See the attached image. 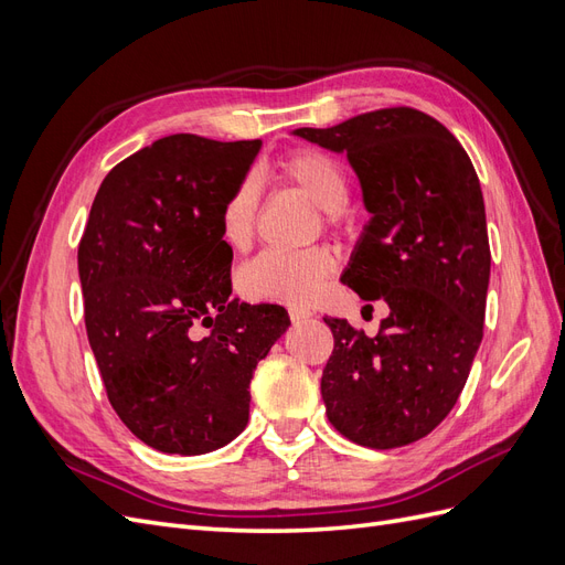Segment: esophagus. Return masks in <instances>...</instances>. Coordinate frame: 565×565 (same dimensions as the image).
<instances>
[{"label": "esophagus", "instance_id": "34e87169", "mask_svg": "<svg viewBox=\"0 0 565 565\" xmlns=\"http://www.w3.org/2000/svg\"><path fill=\"white\" fill-rule=\"evenodd\" d=\"M289 318H292V322H303V320L311 318V311L299 309V306H289Z\"/></svg>", "mask_w": 565, "mask_h": 565}]
</instances>
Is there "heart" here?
I'll return each mask as SVG.
<instances>
[{
	"mask_svg": "<svg viewBox=\"0 0 565 565\" xmlns=\"http://www.w3.org/2000/svg\"><path fill=\"white\" fill-rule=\"evenodd\" d=\"M278 174L287 183L301 188L320 210H324L332 224L347 207L349 177L344 167L328 152L313 148L292 150L278 162ZM256 218H259V193H256L252 181H243L221 207V237L233 249H245L254 237ZM332 273L334 256L324 247L303 252H264L241 270L237 287L252 301L303 306L322 292Z\"/></svg>",
	"mask_w": 565,
	"mask_h": 565,
	"instance_id": "obj_1",
	"label": "heart"
}]
</instances>
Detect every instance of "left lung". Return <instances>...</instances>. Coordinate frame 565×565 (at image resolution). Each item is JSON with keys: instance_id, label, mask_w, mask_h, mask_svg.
Instances as JSON below:
<instances>
[{"instance_id": "left-lung-1", "label": "left lung", "mask_w": 565, "mask_h": 565, "mask_svg": "<svg viewBox=\"0 0 565 565\" xmlns=\"http://www.w3.org/2000/svg\"><path fill=\"white\" fill-rule=\"evenodd\" d=\"M292 134L347 152L370 221L341 282L388 306L377 337L324 318L334 334L320 380L328 419L358 446H409L448 417L483 339L490 245L481 183L455 136L415 108Z\"/></svg>"}]
</instances>
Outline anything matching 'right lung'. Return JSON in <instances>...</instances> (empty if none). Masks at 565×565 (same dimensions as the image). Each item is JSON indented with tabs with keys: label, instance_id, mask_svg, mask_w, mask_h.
Wrapping results in <instances>:
<instances>
[{
	"label": "right lung",
	"instance_id": "add662e5",
	"mask_svg": "<svg viewBox=\"0 0 565 565\" xmlns=\"http://www.w3.org/2000/svg\"><path fill=\"white\" fill-rule=\"evenodd\" d=\"M262 141L172 134L113 167L77 249L84 322L108 401L167 455L241 436L256 363L289 328L276 303L231 299L218 216ZM211 330L196 337V324Z\"/></svg>",
	"mask_w": 565,
	"mask_h": 565
}]
</instances>
